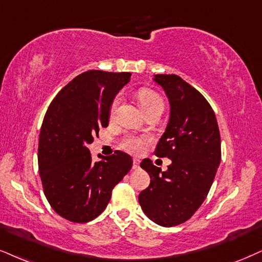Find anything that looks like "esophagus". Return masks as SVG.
Masks as SVG:
<instances>
[{
  "label": "esophagus",
  "mask_w": 262,
  "mask_h": 262,
  "mask_svg": "<svg viewBox=\"0 0 262 262\" xmlns=\"http://www.w3.org/2000/svg\"><path fill=\"white\" fill-rule=\"evenodd\" d=\"M132 167H134V169H138V167H140V160L134 159V164H132Z\"/></svg>",
  "instance_id": "34e87169"
}]
</instances>
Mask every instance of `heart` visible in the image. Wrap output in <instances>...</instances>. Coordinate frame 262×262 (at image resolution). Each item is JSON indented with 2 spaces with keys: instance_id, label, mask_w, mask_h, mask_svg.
I'll use <instances>...</instances> for the list:
<instances>
[{
  "instance_id": "obj_1",
  "label": "heart",
  "mask_w": 262,
  "mask_h": 262,
  "mask_svg": "<svg viewBox=\"0 0 262 262\" xmlns=\"http://www.w3.org/2000/svg\"><path fill=\"white\" fill-rule=\"evenodd\" d=\"M138 102H140L141 106L146 113L154 111V109H164L163 98H161L157 92L148 89L140 90V92H138ZM120 103L121 96H116L115 98L113 99L111 109H109V115H111V118H114L116 115V112H118ZM148 138L144 136H131L125 138L124 142H122V148L127 151H130V153L137 154L143 150V147L146 146Z\"/></svg>"
}]
</instances>
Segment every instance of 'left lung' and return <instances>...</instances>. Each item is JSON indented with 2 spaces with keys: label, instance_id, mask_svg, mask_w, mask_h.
<instances>
[{
  "label": "left lung",
  "instance_id": "obj_1",
  "mask_svg": "<svg viewBox=\"0 0 262 262\" xmlns=\"http://www.w3.org/2000/svg\"><path fill=\"white\" fill-rule=\"evenodd\" d=\"M170 102V119L158 142L156 156L172 163L161 171L144 159L141 167L150 176L138 202L156 224H183L199 209L214 182L221 161V138L211 105L194 87L171 74L154 75Z\"/></svg>",
  "mask_w": 262,
  "mask_h": 262
}]
</instances>
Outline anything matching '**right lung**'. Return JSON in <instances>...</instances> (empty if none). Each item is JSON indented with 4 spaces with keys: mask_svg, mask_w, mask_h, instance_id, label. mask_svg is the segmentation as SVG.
Listing matches in <instances>:
<instances>
[{
    "mask_svg": "<svg viewBox=\"0 0 262 262\" xmlns=\"http://www.w3.org/2000/svg\"><path fill=\"white\" fill-rule=\"evenodd\" d=\"M130 73L89 70L64 86L48 106L38 138V172L45 195L62 217L77 224L101 215L112 190L132 167L116 150L93 163L87 144L109 122L111 104Z\"/></svg>",
    "mask_w": 262,
    "mask_h": 262,
    "instance_id": "right-lung-1",
    "label": "right lung"
}]
</instances>
